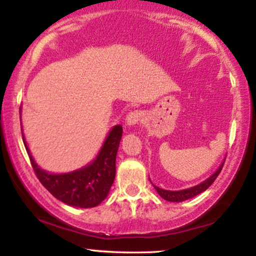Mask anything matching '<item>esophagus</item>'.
<instances>
[{
	"label": "esophagus",
	"mask_w": 256,
	"mask_h": 256,
	"mask_svg": "<svg viewBox=\"0 0 256 256\" xmlns=\"http://www.w3.org/2000/svg\"><path fill=\"white\" fill-rule=\"evenodd\" d=\"M144 118V114L142 111L140 110H133V111H130L126 116V120H125V123L128 126H133V125L138 124L140 120H142Z\"/></svg>",
	"instance_id": "1"
}]
</instances>
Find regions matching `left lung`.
Listing matches in <instances>:
<instances>
[{"instance_id": "left-lung-1", "label": "left lung", "mask_w": 256, "mask_h": 256, "mask_svg": "<svg viewBox=\"0 0 256 256\" xmlns=\"http://www.w3.org/2000/svg\"><path fill=\"white\" fill-rule=\"evenodd\" d=\"M224 164H225V161L220 164V167L217 169V172H214V174H212L210 178L205 180L204 182L200 183V184L192 186V188L184 189V190H178V192H170V190H164V189H161V188H159V186H154V188H156L158 194H159V195L162 197L164 200H169V202H183L186 200L192 198V197L198 195V194L205 192V190H206L208 186H210L212 183L214 182V180L217 178L219 172H220V170L222 169V166H224Z\"/></svg>"}]
</instances>
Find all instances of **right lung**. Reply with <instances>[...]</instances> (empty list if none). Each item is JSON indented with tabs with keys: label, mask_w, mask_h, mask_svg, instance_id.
I'll list each match as a JSON object with an SVG mask.
<instances>
[{
	"label": "right lung",
	"mask_w": 256,
	"mask_h": 256,
	"mask_svg": "<svg viewBox=\"0 0 256 256\" xmlns=\"http://www.w3.org/2000/svg\"><path fill=\"white\" fill-rule=\"evenodd\" d=\"M123 128L116 125L106 136L96 159L86 167L67 174H50L34 162L25 142L31 166L42 186L64 203L76 208H94L106 198L116 175V156Z\"/></svg>",
	"instance_id": "right-lung-1"
}]
</instances>
